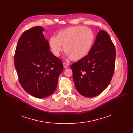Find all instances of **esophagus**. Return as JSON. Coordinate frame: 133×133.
Returning a JSON list of instances; mask_svg holds the SVG:
<instances>
[{
    "mask_svg": "<svg viewBox=\"0 0 133 133\" xmlns=\"http://www.w3.org/2000/svg\"><path fill=\"white\" fill-rule=\"evenodd\" d=\"M63 66H64V67L65 68H66L69 67V65L66 62H63Z\"/></svg>",
    "mask_w": 133,
    "mask_h": 133,
    "instance_id": "34e87169",
    "label": "esophagus"
}]
</instances>
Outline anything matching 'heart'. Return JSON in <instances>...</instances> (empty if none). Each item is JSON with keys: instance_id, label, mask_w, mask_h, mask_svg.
<instances>
[{"instance_id": "obj_1", "label": "heart", "mask_w": 133, "mask_h": 133, "mask_svg": "<svg viewBox=\"0 0 133 133\" xmlns=\"http://www.w3.org/2000/svg\"><path fill=\"white\" fill-rule=\"evenodd\" d=\"M94 40V34L88 28L77 26L59 31L55 37L49 39L48 44L53 54L59 57L62 47L67 55L73 61L84 58L89 53Z\"/></svg>"}]
</instances>
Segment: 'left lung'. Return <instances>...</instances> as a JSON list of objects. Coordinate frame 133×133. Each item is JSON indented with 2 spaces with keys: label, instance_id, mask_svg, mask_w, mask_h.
I'll return each instance as SVG.
<instances>
[{
  "label": "left lung",
  "instance_id": "1",
  "mask_svg": "<svg viewBox=\"0 0 133 133\" xmlns=\"http://www.w3.org/2000/svg\"><path fill=\"white\" fill-rule=\"evenodd\" d=\"M115 56L109 34L100 30L88 54L71 66L74 85L81 95L93 97L107 88L113 75Z\"/></svg>",
  "mask_w": 133,
  "mask_h": 133
}]
</instances>
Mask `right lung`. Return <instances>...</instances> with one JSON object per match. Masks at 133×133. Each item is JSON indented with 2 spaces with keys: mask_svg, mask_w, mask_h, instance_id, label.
Here are the masks:
<instances>
[{
  "mask_svg": "<svg viewBox=\"0 0 133 133\" xmlns=\"http://www.w3.org/2000/svg\"><path fill=\"white\" fill-rule=\"evenodd\" d=\"M43 27L37 26L20 37L15 54V66L19 81L25 91L37 98L51 95L64 69L60 59L50 51Z\"/></svg>",
  "mask_w": 133,
  "mask_h": 133,
  "instance_id": "add662e5",
  "label": "right lung"
}]
</instances>
